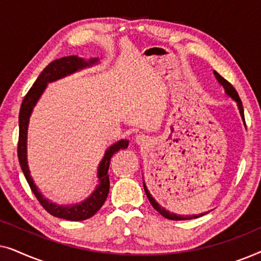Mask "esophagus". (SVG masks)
I'll return each mask as SVG.
<instances>
[{
  "mask_svg": "<svg viewBox=\"0 0 261 261\" xmlns=\"http://www.w3.org/2000/svg\"><path fill=\"white\" fill-rule=\"evenodd\" d=\"M137 142L139 145H145V144H147V142H148V138L145 137V135H138Z\"/></svg>",
  "mask_w": 261,
  "mask_h": 261,
  "instance_id": "obj_1",
  "label": "esophagus"
}]
</instances>
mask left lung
<instances>
[{"instance_id": "1", "label": "left lung", "mask_w": 261, "mask_h": 261, "mask_svg": "<svg viewBox=\"0 0 261 261\" xmlns=\"http://www.w3.org/2000/svg\"><path fill=\"white\" fill-rule=\"evenodd\" d=\"M214 73H215V76H216V80L219 81V83L222 85V87L224 88V90H226V94L228 95V96H230L231 98L234 99L235 102L238 103V107H239V110H240V114H241V117H242V120H244V122H245V115H244V107H242V102H241V99H240V97H239V94L237 92V90H235V88L233 87V85H231L229 82L228 81H226L224 80V78L222 77V76H220L219 73L216 72V71H214ZM245 126H246V122H245ZM144 189H145V192H146V195H147V197H148V201L151 202V204H152V206L153 208H154L156 212H158L160 215H163L164 217H166V219H169V220H174V221H183V220H191V219H197V217H199V216H203V215H205L204 213L203 214H199V215H192V216H181V215H176V214H173V213H170V212H167V210H165L163 208V206H160L158 203L155 202V199L152 197L151 196V194H149V191L147 190V188H146V185H145V183H144Z\"/></svg>"}]
</instances>
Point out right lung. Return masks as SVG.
I'll use <instances>...</instances> for the list:
<instances>
[{
    "mask_svg": "<svg viewBox=\"0 0 261 261\" xmlns=\"http://www.w3.org/2000/svg\"><path fill=\"white\" fill-rule=\"evenodd\" d=\"M97 62V59H90L89 62H84L82 58H78L77 56H69L64 57V58L57 59L55 62L49 63L47 66L42 70V72L39 74L38 80L34 82L33 87L30 89L24 96L22 103H21L20 114H19V141H17V158H19V163L21 166V170L26 177L27 183L30 184L31 190L33 191L35 197L40 204L42 205L46 212L51 214V215L59 217V219L69 220V221H83L87 219H90L94 216L99 209L102 208L103 203L106 202L107 197L109 194V164L110 159H112L113 154H115L120 151V149H124L128 147L127 140H120L116 144L106 151V154L103 156L102 162L99 163L98 166V179L99 185L96 189L94 194L90 197L82 202L81 204L71 205V206H62L53 204V203L48 202L47 199L44 198L40 192H39L38 188L35 187L33 183V179L30 176V169L27 165V128H28V120H30L31 113L33 110V107L35 103L40 97L42 91L45 90L46 85L48 82H53L56 80H59L66 74L76 72L77 70L83 69L85 66L91 65Z\"/></svg>",
    "mask_w": 261,
    "mask_h": 261,
    "instance_id": "obj_1",
    "label": "right lung"
}]
</instances>
